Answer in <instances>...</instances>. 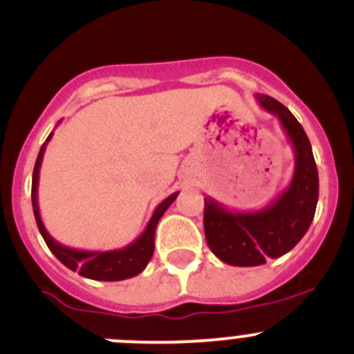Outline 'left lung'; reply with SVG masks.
I'll return each mask as SVG.
<instances>
[{
    "label": "left lung",
    "mask_w": 354,
    "mask_h": 354,
    "mask_svg": "<svg viewBox=\"0 0 354 354\" xmlns=\"http://www.w3.org/2000/svg\"><path fill=\"white\" fill-rule=\"evenodd\" d=\"M260 106L279 120L293 147L295 169L288 188L259 211H230L213 197L204 199V234L211 252L229 266L255 267L279 259L304 237L318 204V169L306 131L292 111L266 94Z\"/></svg>",
    "instance_id": "1"
}]
</instances>
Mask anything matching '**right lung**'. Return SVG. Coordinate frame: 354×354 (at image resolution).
<instances>
[{"label": "right lung", "mask_w": 354, "mask_h": 354, "mask_svg": "<svg viewBox=\"0 0 354 354\" xmlns=\"http://www.w3.org/2000/svg\"><path fill=\"white\" fill-rule=\"evenodd\" d=\"M54 132H50L47 141L39 148L38 158H36L35 171H32V187H31V201H32V211H35L36 225H38L39 234L43 236L45 243H47L48 250L57 257L59 262L64 263L68 269L77 270L80 276L88 277V279H95V281H122V279H129V277L138 276L143 272L145 267L150 262L151 255L155 250V229H157L158 220L162 214L166 213L167 207L174 203L180 192L171 194L167 199L162 201L157 207H155L153 214H151L150 222H148L147 229L143 230L136 241H132L127 246L120 248V250H108V252H85V250H75V248H68L55 241L54 237L48 234L45 229L39 216L38 207V178H39V167H41L43 153L47 148L48 141L52 140Z\"/></svg>", "instance_id": "add662e5"}]
</instances>
